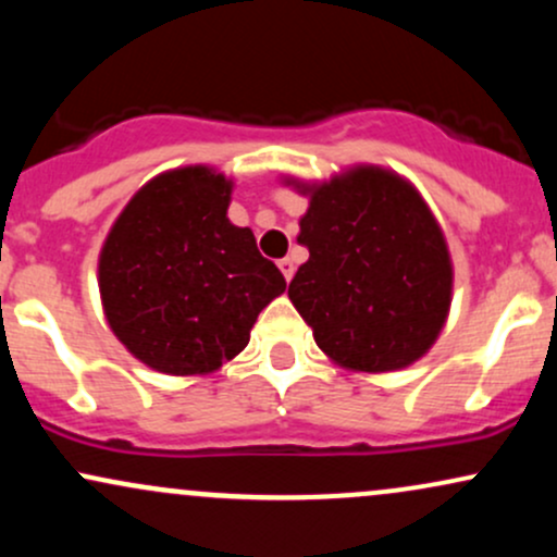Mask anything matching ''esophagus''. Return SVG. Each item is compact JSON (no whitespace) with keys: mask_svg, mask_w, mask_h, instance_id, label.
<instances>
[{"mask_svg":"<svg viewBox=\"0 0 557 557\" xmlns=\"http://www.w3.org/2000/svg\"><path fill=\"white\" fill-rule=\"evenodd\" d=\"M277 267H280V272L285 274L287 283H290V280H293V272H296V267H293V261H290V259H280V261H277Z\"/></svg>","mask_w":557,"mask_h":557,"instance_id":"esophagus-1","label":"esophagus"}]
</instances>
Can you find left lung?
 Instances as JSON below:
<instances>
[{
  "instance_id": "8db88e82",
  "label": "left lung",
  "mask_w": 557,
  "mask_h": 557,
  "mask_svg": "<svg viewBox=\"0 0 557 557\" xmlns=\"http://www.w3.org/2000/svg\"><path fill=\"white\" fill-rule=\"evenodd\" d=\"M309 209L287 296L330 361L398 372L430 354L453 300V261L432 209L398 172L356 164L330 181L285 177Z\"/></svg>"
}]
</instances>
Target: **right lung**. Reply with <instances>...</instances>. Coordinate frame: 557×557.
<instances>
[{
    "label": "right lung",
    "mask_w": 557,
    "mask_h": 557,
    "mask_svg": "<svg viewBox=\"0 0 557 557\" xmlns=\"http://www.w3.org/2000/svg\"><path fill=\"white\" fill-rule=\"evenodd\" d=\"M230 196L233 181L207 164L168 170L140 185L101 246L107 322L154 372H216L285 293L251 230L227 220Z\"/></svg>",
    "instance_id": "1"
}]
</instances>
